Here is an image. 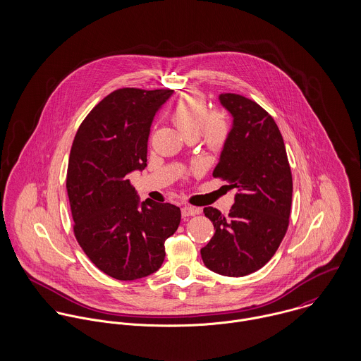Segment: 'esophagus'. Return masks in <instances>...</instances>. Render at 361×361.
I'll use <instances>...</instances> for the list:
<instances>
[{"label": "esophagus", "instance_id": "34e87169", "mask_svg": "<svg viewBox=\"0 0 361 361\" xmlns=\"http://www.w3.org/2000/svg\"><path fill=\"white\" fill-rule=\"evenodd\" d=\"M200 212V208H196V207L185 206L182 207V216L183 218H188V216H193V215H197Z\"/></svg>", "mask_w": 361, "mask_h": 361}]
</instances>
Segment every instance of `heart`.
<instances>
[{
    "label": "heart",
    "instance_id": "obj_1",
    "mask_svg": "<svg viewBox=\"0 0 361 361\" xmlns=\"http://www.w3.org/2000/svg\"><path fill=\"white\" fill-rule=\"evenodd\" d=\"M169 119L185 137L202 135L207 149L219 152L229 133L228 123L221 114H208L206 97L199 92L183 93L169 111Z\"/></svg>",
    "mask_w": 361,
    "mask_h": 361
}]
</instances>
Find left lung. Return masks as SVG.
I'll return each mask as SVG.
<instances>
[{"label": "left lung", "mask_w": 361, "mask_h": 361, "mask_svg": "<svg viewBox=\"0 0 361 361\" xmlns=\"http://www.w3.org/2000/svg\"><path fill=\"white\" fill-rule=\"evenodd\" d=\"M219 100L233 115V128L212 176L238 193L228 215L204 208L215 233L200 253L211 271L245 276L264 267L286 235L292 172L279 128L261 105L233 93Z\"/></svg>", "instance_id": "8db88e82"}]
</instances>
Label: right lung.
I'll use <instances>...</instances> for the list:
<instances>
[{
  "label": "right lung",
  "instance_id": "1",
  "mask_svg": "<svg viewBox=\"0 0 361 361\" xmlns=\"http://www.w3.org/2000/svg\"><path fill=\"white\" fill-rule=\"evenodd\" d=\"M171 89L123 87L109 93L80 123L69 154L66 192L75 238L108 276L133 281L155 272L165 240L180 222L179 207L146 200L139 207L129 172L147 165L157 109Z\"/></svg>",
  "mask_w": 361,
  "mask_h": 361
}]
</instances>
